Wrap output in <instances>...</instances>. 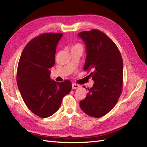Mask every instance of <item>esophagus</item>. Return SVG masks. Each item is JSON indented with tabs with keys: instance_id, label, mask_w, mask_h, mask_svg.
Segmentation results:
<instances>
[{
	"instance_id": "obj_1",
	"label": "esophagus",
	"mask_w": 147,
	"mask_h": 147,
	"mask_svg": "<svg viewBox=\"0 0 147 147\" xmlns=\"http://www.w3.org/2000/svg\"><path fill=\"white\" fill-rule=\"evenodd\" d=\"M80 88V85H78L77 84H72V88L73 89H76Z\"/></svg>"
}]
</instances>
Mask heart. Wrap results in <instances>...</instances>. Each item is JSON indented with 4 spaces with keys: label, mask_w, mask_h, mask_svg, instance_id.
Instances as JSON below:
<instances>
[{
    "label": "heart",
    "mask_w": 147,
    "mask_h": 147,
    "mask_svg": "<svg viewBox=\"0 0 147 147\" xmlns=\"http://www.w3.org/2000/svg\"><path fill=\"white\" fill-rule=\"evenodd\" d=\"M75 46H81L80 45H75Z\"/></svg>",
    "instance_id": "b5f03b06"
}]
</instances>
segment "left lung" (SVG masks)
I'll return each mask as SVG.
<instances>
[{"label": "left lung", "mask_w": 147, "mask_h": 147, "mask_svg": "<svg viewBox=\"0 0 147 147\" xmlns=\"http://www.w3.org/2000/svg\"><path fill=\"white\" fill-rule=\"evenodd\" d=\"M78 36L86 45L84 70L94 81L81 100V109L92 117L99 118L109 112L117 102L123 87V60L117 45L99 30L81 32Z\"/></svg>", "instance_id": "obj_1"}]
</instances>
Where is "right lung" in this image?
Wrapping results in <instances>:
<instances>
[{
    "label": "right lung",
    "instance_id": "right-lung-1",
    "mask_svg": "<svg viewBox=\"0 0 147 147\" xmlns=\"http://www.w3.org/2000/svg\"><path fill=\"white\" fill-rule=\"evenodd\" d=\"M62 36L61 33H45L33 38L18 61L17 82L22 99L29 109L41 118L54 114L72 88L69 80L59 82L50 77L56 48Z\"/></svg>",
    "mask_w": 147,
    "mask_h": 147
}]
</instances>
